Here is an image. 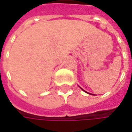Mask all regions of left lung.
<instances>
[{
  "label": "left lung",
  "instance_id": "8db88e82",
  "mask_svg": "<svg viewBox=\"0 0 132 132\" xmlns=\"http://www.w3.org/2000/svg\"><path fill=\"white\" fill-rule=\"evenodd\" d=\"M80 89H82V90H83V92H86V93H87V94H89V95H91V94H90V93H89V92H86V91H85V90H83V89H82V88H80Z\"/></svg>",
  "mask_w": 132,
  "mask_h": 132
}]
</instances>
